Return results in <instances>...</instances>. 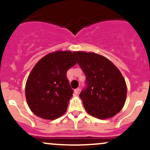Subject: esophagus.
Returning a JSON list of instances; mask_svg holds the SVG:
<instances>
[{"label": "esophagus", "instance_id": "obj_1", "mask_svg": "<svg viewBox=\"0 0 150 150\" xmlns=\"http://www.w3.org/2000/svg\"><path fill=\"white\" fill-rule=\"evenodd\" d=\"M79 92H80V88H77L74 90V93H75V94H78Z\"/></svg>", "mask_w": 150, "mask_h": 150}]
</instances>
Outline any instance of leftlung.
Here are the masks:
<instances>
[{"label":"left lung","instance_id":"8db88e82","mask_svg":"<svg viewBox=\"0 0 150 150\" xmlns=\"http://www.w3.org/2000/svg\"><path fill=\"white\" fill-rule=\"evenodd\" d=\"M86 76V87L80 97L91 116L106 119L117 114L124 106L127 95L125 81L111 61L95 53L74 52Z\"/></svg>","mask_w":150,"mask_h":150}]
</instances>
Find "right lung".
<instances>
[{
    "mask_svg": "<svg viewBox=\"0 0 150 150\" xmlns=\"http://www.w3.org/2000/svg\"><path fill=\"white\" fill-rule=\"evenodd\" d=\"M76 63L74 52L58 51L34 65L25 86L27 104L34 114L47 120L64 114L73 93L66 73Z\"/></svg>",
    "mask_w": 150,
    "mask_h": 150,
    "instance_id": "right-lung-1",
    "label": "right lung"
}]
</instances>
